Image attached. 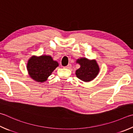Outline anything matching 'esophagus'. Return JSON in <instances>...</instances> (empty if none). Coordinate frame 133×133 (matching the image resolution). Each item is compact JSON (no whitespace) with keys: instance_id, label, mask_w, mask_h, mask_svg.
<instances>
[{"instance_id":"obj_1","label":"esophagus","mask_w":133,"mask_h":133,"mask_svg":"<svg viewBox=\"0 0 133 133\" xmlns=\"http://www.w3.org/2000/svg\"><path fill=\"white\" fill-rule=\"evenodd\" d=\"M65 67H66V68H67V69H70L71 67V64H69L68 65H67V66H66Z\"/></svg>"}]
</instances>
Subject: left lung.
Masks as SVG:
<instances>
[{
	"instance_id": "left-lung-1",
	"label": "left lung",
	"mask_w": 133,
	"mask_h": 133,
	"mask_svg": "<svg viewBox=\"0 0 133 133\" xmlns=\"http://www.w3.org/2000/svg\"><path fill=\"white\" fill-rule=\"evenodd\" d=\"M76 63L80 65V67L77 70L76 74L82 81L88 82L92 80L99 72V67L95 60L83 57L77 59Z\"/></svg>"
}]
</instances>
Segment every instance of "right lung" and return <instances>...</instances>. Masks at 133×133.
<instances>
[{"instance_id": "obj_1", "label": "right lung", "mask_w": 133, "mask_h": 133, "mask_svg": "<svg viewBox=\"0 0 133 133\" xmlns=\"http://www.w3.org/2000/svg\"><path fill=\"white\" fill-rule=\"evenodd\" d=\"M57 66H59L58 63L53 60L51 56L42 55L39 57H31L28 60L26 69L31 78L43 83L47 80L48 77Z\"/></svg>"}]
</instances>
